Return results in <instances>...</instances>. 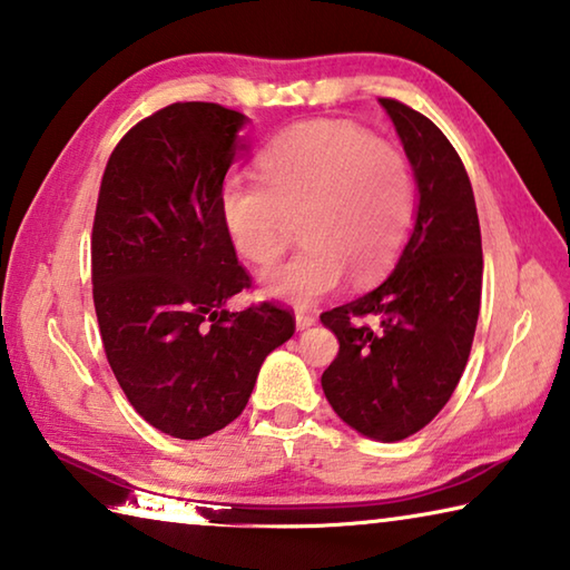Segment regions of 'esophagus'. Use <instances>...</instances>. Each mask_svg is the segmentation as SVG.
I'll return each instance as SVG.
<instances>
[{
	"label": "esophagus",
	"mask_w": 570,
	"mask_h": 570,
	"mask_svg": "<svg viewBox=\"0 0 570 570\" xmlns=\"http://www.w3.org/2000/svg\"><path fill=\"white\" fill-rule=\"evenodd\" d=\"M316 324V316L314 314H306V312H296V328L304 331L308 326Z\"/></svg>",
	"instance_id": "obj_1"
}]
</instances>
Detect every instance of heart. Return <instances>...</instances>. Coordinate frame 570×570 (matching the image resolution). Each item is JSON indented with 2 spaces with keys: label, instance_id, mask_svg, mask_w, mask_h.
Masks as SVG:
<instances>
[{
  "label": "heart",
  "instance_id": "1",
  "mask_svg": "<svg viewBox=\"0 0 570 570\" xmlns=\"http://www.w3.org/2000/svg\"><path fill=\"white\" fill-rule=\"evenodd\" d=\"M264 181L226 179L222 224L256 266L284 254L292 219L306 244L262 276V294L312 306L354 274L368 282L399 256L413 224L416 186L406 157L344 121L296 124L258 159Z\"/></svg>",
  "mask_w": 570,
  "mask_h": 570
}]
</instances>
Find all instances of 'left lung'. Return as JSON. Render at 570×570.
Listing matches in <instances>:
<instances>
[{"label":"left lung","mask_w":570,"mask_h":570,"mask_svg":"<svg viewBox=\"0 0 570 570\" xmlns=\"http://www.w3.org/2000/svg\"><path fill=\"white\" fill-rule=\"evenodd\" d=\"M419 186L416 222L374 292L321 314L338 356L321 376L331 409L361 436L393 443L446 406L471 354L483 252L463 161L429 117L379 99Z\"/></svg>","instance_id":"1"}]
</instances>
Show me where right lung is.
<instances>
[{"label": "right lung", "instance_id": "1", "mask_svg": "<svg viewBox=\"0 0 570 570\" xmlns=\"http://www.w3.org/2000/svg\"><path fill=\"white\" fill-rule=\"evenodd\" d=\"M244 114L177 101L117 144L91 229V284L107 361L144 421L196 441L239 416L258 368L294 336L286 308L229 312L252 286L222 224Z\"/></svg>", "mask_w": 570, "mask_h": 570}]
</instances>
